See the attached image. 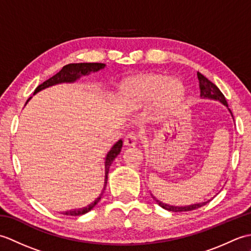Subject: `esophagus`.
<instances>
[{"instance_id":"34e87169","label":"esophagus","mask_w":251,"mask_h":251,"mask_svg":"<svg viewBox=\"0 0 251 251\" xmlns=\"http://www.w3.org/2000/svg\"><path fill=\"white\" fill-rule=\"evenodd\" d=\"M139 138H140V136L138 135L137 132H134V131L128 132V134L126 135L125 139H124L125 146H127V147H135L137 143H138V141H139Z\"/></svg>"}]
</instances>
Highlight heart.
<instances>
[{
	"mask_svg": "<svg viewBox=\"0 0 251 251\" xmlns=\"http://www.w3.org/2000/svg\"><path fill=\"white\" fill-rule=\"evenodd\" d=\"M165 75L138 76L126 82L122 87L125 101L132 106H139L159 95V105L167 108L183 97L184 86L179 81H172Z\"/></svg>",
	"mask_w": 251,
	"mask_h": 251,
	"instance_id": "1",
	"label": "heart"
}]
</instances>
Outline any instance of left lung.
Masks as SVG:
<instances>
[{
    "label": "left lung",
    "mask_w": 251,
    "mask_h": 251,
    "mask_svg": "<svg viewBox=\"0 0 251 251\" xmlns=\"http://www.w3.org/2000/svg\"><path fill=\"white\" fill-rule=\"evenodd\" d=\"M197 77H199V85H200V89H201V98H208V99H214V100H218L220 101L221 103H223L225 105L227 106V102H226V99L225 97V95H223L220 89L218 88L216 85L210 82L209 79L207 77H205L202 74H201L200 72H197ZM230 111V109H228ZM231 112V111H230ZM232 114V113H231ZM152 197L157 204L163 207L164 209L169 210V211H174V212H181V211H190V210H194L197 209V208H201V206L206 205L208 201H204V202H199V204H194V205H190V206H172V205H167L165 204V202L158 201L156 197H154L152 195Z\"/></svg>",
    "instance_id": "left-lung-1"
}]
</instances>
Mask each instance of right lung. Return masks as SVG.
I'll use <instances>...</instances> for the list:
<instances>
[{"mask_svg":"<svg viewBox=\"0 0 251 251\" xmlns=\"http://www.w3.org/2000/svg\"><path fill=\"white\" fill-rule=\"evenodd\" d=\"M105 67L104 63H97V62H83V63H70V65H67L63 67L61 70L58 72L57 74H55L54 76H51L50 78L47 79L44 83H42L41 85H39L34 90V94L39 93L40 90L47 88L50 86H52V85L56 84H60V83H72L75 82L77 78L81 77L82 75H88L90 72H97L101 69H103ZM30 100V98L26 100V102ZM25 102V103H26ZM123 147V141L119 140L115 145L112 147L111 150L108 152L105 156V162H104V170H105V176H104V184H103V189L101 194L99 195V197L95 200V201H93L92 204H89L86 207L79 208V209H73V210H69V211H65L62 212L63 215L67 216H81L86 214V212L90 211L93 208L98 204V201L101 200V196L103 194V191L105 190L106 186V182H108V174H109V168L111 166L112 162L114 161V158L119 155L121 152V149Z\"/></svg>","mask_w":251,"mask_h":251,"instance_id":"add662e5","label":"right lung"}]
</instances>
